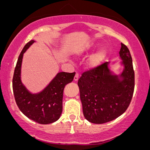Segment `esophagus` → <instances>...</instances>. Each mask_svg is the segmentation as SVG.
<instances>
[{"instance_id": "esophagus-1", "label": "esophagus", "mask_w": 150, "mask_h": 150, "mask_svg": "<svg viewBox=\"0 0 150 150\" xmlns=\"http://www.w3.org/2000/svg\"><path fill=\"white\" fill-rule=\"evenodd\" d=\"M79 74L76 72L74 76V80L75 81H77L78 80H79Z\"/></svg>"}]
</instances>
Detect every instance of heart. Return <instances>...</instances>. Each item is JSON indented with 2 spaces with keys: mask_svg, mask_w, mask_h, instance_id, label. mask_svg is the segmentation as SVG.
I'll return each mask as SVG.
<instances>
[{
  "mask_svg": "<svg viewBox=\"0 0 150 150\" xmlns=\"http://www.w3.org/2000/svg\"><path fill=\"white\" fill-rule=\"evenodd\" d=\"M88 48V47H87ZM106 52L104 50H100L96 52L95 54H93L89 59V64L91 65H96L101 62L103 60L104 57H105Z\"/></svg>",
  "mask_w": 150,
  "mask_h": 150,
  "instance_id": "1",
  "label": "heart"
}]
</instances>
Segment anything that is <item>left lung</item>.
I'll use <instances>...</instances> for the list:
<instances>
[{"instance_id":"obj_1","label":"left lung","mask_w":150,"mask_h":150,"mask_svg":"<svg viewBox=\"0 0 150 150\" xmlns=\"http://www.w3.org/2000/svg\"><path fill=\"white\" fill-rule=\"evenodd\" d=\"M120 54L125 65L122 81L110 74L107 62L83 72L78 81L83 115L93 124H104L117 118L132 100L134 71L130 50L123 43Z\"/></svg>"}]
</instances>
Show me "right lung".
<instances>
[{
  "mask_svg": "<svg viewBox=\"0 0 150 150\" xmlns=\"http://www.w3.org/2000/svg\"><path fill=\"white\" fill-rule=\"evenodd\" d=\"M34 42H28L18 57L12 81L13 95L18 108L24 115L39 124H48L60 117L63 110V90L65 85L72 82L75 72H59L41 93H29L20 81V69L24 52Z\"/></svg>",
  "mask_w": 150,
  "mask_h": 150,
  "instance_id": "right-lung-1",
  "label": "right lung"
}]
</instances>
